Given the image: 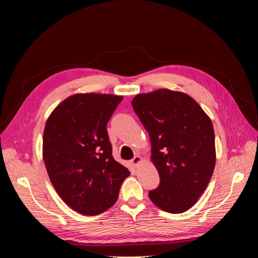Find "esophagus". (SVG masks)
<instances>
[{
	"label": "esophagus",
	"instance_id": "1",
	"mask_svg": "<svg viewBox=\"0 0 258 258\" xmlns=\"http://www.w3.org/2000/svg\"><path fill=\"white\" fill-rule=\"evenodd\" d=\"M142 162V158H141V156H135V157H134V159H132L131 160V165L132 166H135V167H137V166H139L140 165V163H141Z\"/></svg>",
	"mask_w": 258,
	"mask_h": 258
}]
</instances>
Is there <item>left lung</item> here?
<instances>
[{"label": "left lung", "instance_id": "1", "mask_svg": "<svg viewBox=\"0 0 258 258\" xmlns=\"http://www.w3.org/2000/svg\"><path fill=\"white\" fill-rule=\"evenodd\" d=\"M132 107L150 136L160 184L148 196L165 212L183 213L205 191L215 167L212 121L191 97L158 89L140 93Z\"/></svg>", "mask_w": 258, "mask_h": 258}]
</instances>
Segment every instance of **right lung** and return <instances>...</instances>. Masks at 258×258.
<instances>
[{"label": "right lung", "mask_w": 258, "mask_h": 258, "mask_svg": "<svg viewBox=\"0 0 258 258\" xmlns=\"http://www.w3.org/2000/svg\"><path fill=\"white\" fill-rule=\"evenodd\" d=\"M122 100L77 93L54 108L45 124L43 159L61 199L76 212L98 215L114 206L129 170L117 162L106 130Z\"/></svg>", "instance_id": "add662e5"}]
</instances>
